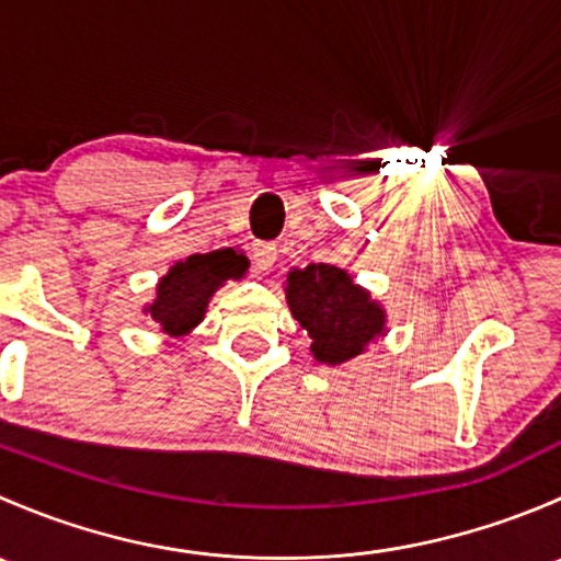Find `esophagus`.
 Segmentation results:
<instances>
[{
    "label": "esophagus",
    "instance_id": "1",
    "mask_svg": "<svg viewBox=\"0 0 561 561\" xmlns=\"http://www.w3.org/2000/svg\"><path fill=\"white\" fill-rule=\"evenodd\" d=\"M252 263L257 265L260 271H271V268H274L276 247L274 244H263V241L252 244Z\"/></svg>",
    "mask_w": 561,
    "mask_h": 561
}]
</instances>
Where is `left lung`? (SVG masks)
<instances>
[{"instance_id":"1","label":"left lung","mask_w":561,"mask_h":561,"mask_svg":"<svg viewBox=\"0 0 561 561\" xmlns=\"http://www.w3.org/2000/svg\"><path fill=\"white\" fill-rule=\"evenodd\" d=\"M287 304L312 336V353L322 364H344L360 355L377 333H382L386 314L353 285L336 265L312 263L287 276Z\"/></svg>"}]
</instances>
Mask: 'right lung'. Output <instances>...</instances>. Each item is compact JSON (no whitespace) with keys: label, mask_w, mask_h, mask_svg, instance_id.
<instances>
[{"label":"right lung","mask_w":561,"mask_h":561,"mask_svg":"<svg viewBox=\"0 0 561 561\" xmlns=\"http://www.w3.org/2000/svg\"><path fill=\"white\" fill-rule=\"evenodd\" d=\"M244 254L236 249H217L206 254H190L175 263L157 287V301L149 312L171 336H181L203 320L208 298L222 282L239 279L247 271Z\"/></svg>","instance_id":"right-lung-1"}]
</instances>
